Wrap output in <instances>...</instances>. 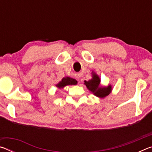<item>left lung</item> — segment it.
Listing matches in <instances>:
<instances>
[{"label": "left lung", "mask_w": 152, "mask_h": 152, "mask_svg": "<svg viewBox=\"0 0 152 152\" xmlns=\"http://www.w3.org/2000/svg\"><path fill=\"white\" fill-rule=\"evenodd\" d=\"M100 78L96 74H93L92 79L89 80L88 81H84V84H86L87 88L92 92H93L94 95L100 98H104L107 95H109L111 92V86H109L107 87H100Z\"/></svg>", "instance_id": "obj_1"}]
</instances>
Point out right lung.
Returning <instances> with one entry per match:
<instances>
[{
  "instance_id": "right-lung-1",
  "label": "right lung",
  "mask_w": 152,
  "mask_h": 152,
  "mask_svg": "<svg viewBox=\"0 0 152 152\" xmlns=\"http://www.w3.org/2000/svg\"><path fill=\"white\" fill-rule=\"evenodd\" d=\"M77 83V81H76L75 79H73L72 78H69V77H66V78H64L61 81L59 82L57 86L58 88H64V86L67 85H72V84H76Z\"/></svg>"
}]
</instances>
